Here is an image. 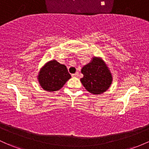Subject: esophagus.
<instances>
[{"mask_svg": "<svg viewBox=\"0 0 149 149\" xmlns=\"http://www.w3.org/2000/svg\"><path fill=\"white\" fill-rule=\"evenodd\" d=\"M71 76H73V77H78V76H79V73H78V72H76V73L72 74Z\"/></svg>", "mask_w": 149, "mask_h": 149, "instance_id": "obj_1", "label": "esophagus"}]
</instances>
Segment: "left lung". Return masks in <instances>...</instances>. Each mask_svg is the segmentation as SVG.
Instances as JSON below:
<instances>
[{
	"mask_svg": "<svg viewBox=\"0 0 149 149\" xmlns=\"http://www.w3.org/2000/svg\"><path fill=\"white\" fill-rule=\"evenodd\" d=\"M84 77L81 82L88 92L93 94H101L106 91L112 83V76L104 61L94 57L89 63L81 69Z\"/></svg>",
	"mask_w": 149,
	"mask_h": 149,
	"instance_id": "obj_1",
	"label": "left lung"
}]
</instances>
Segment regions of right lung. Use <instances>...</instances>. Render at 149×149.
Returning a JSON list of instances; mask_svg holds the SVG:
<instances>
[{"label": "right lung", "instance_id": "right-lung-1", "mask_svg": "<svg viewBox=\"0 0 149 149\" xmlns=\"http://www.w3.org/2000/svg\"><path fill=\"white\" fill-rule=\"evenodd\" d=\"M38 77L40 86L45 91L51 92L61 88L70 79V75L65 65L53 60L40 69Z\"/></svg>", "mask_w": 149, "mask_h": 149}]
</instances>
